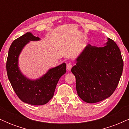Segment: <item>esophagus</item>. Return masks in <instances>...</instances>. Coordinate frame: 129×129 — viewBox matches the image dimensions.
<instances>
[{"label":"esophagus","mask_w":129,"mask_h":129,"mask_svg":"<svg viewBox=\"0 0 129 129\" xmlns=\"http://www.w3.org/2000/svg\"><path fill=\"white\" fill-rule=\"evenodd\" d=\"M72 68V64L71 63H68L67 64V70L68 71H70L71 70V69Z\"/></svg>","instance_id":"1"}]
</instances>
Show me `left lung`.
<instances>
[{
    "label": "left lung",
    "instance_id": "left-lung-1",
    "mask_svg": "<svg viewBox=\"0 0 129 129\" xmlns=\"http://www.w3.org/2000/svg\"><path fill=\"white\" fill-rule=\"evenodd\" d=\"M104 45L88 44L71 70L76 78L78 95L85 103H96L110 97L122 75L124 63L118 45L109 38Z\"/></svg>",
    "mask_w": 129,
    "mask_h": 129
}]
</instances>
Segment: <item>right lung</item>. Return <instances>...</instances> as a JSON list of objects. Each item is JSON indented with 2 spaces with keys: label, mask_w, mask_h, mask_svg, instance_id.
I'll list each match as a JSON object with an SVG mask.
<instances>
[{
  "label": "right lung",
  "mask_w": 129,
  "mask_h": 129,
  "mask_svg": "<svg viewBox=\"0 0 129 129\" xmlns=\"http://www.w3.org/2000/svg\"><path fill=\"white\" fill-rule=\"evenodd\" d=\"M40 40L30 32L19 37L10 46L7 60V75L13 90L23 103L33 106L44 105L52 98L59 80L66 72V63L63 62L36 79H29L22 73L19 57L22 50L30 41Z\"/></svg>",
  "instance_id": "obj_1"
}]
</instances>
